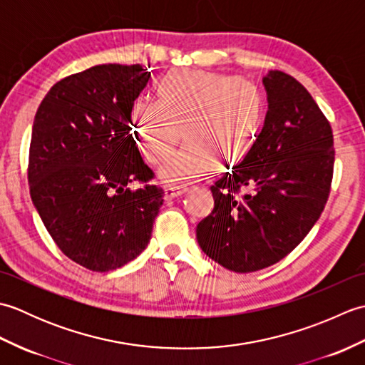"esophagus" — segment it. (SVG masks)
<instances>
[{
	"label": "esophagus",
	"mask_w": 365,
	"mask_h": 365,
	"mask_svg": "<svg viewBox=\"0 0 365 365\" xmlns=\"http://www.w3.org/2000/svg\"><path fill=\"white\" fill-rule=\"evenodd\" d=\"M187 190L185 188H177V187H166L165 188V199L170 200V199H175V197H180L183 196Z\"/></svg>",
	"instance_id": "34e87169"
}]
</instances>
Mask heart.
<instances>
[{
  "label": "heart",
  "instance_id": "heart-1",
  "mask_svg": "<svg viewBox=\"0 0 365 365\" xmlns=\"http://www.w3.org/2000/svg\"><path fill=\"white\" fill-rule=\"evenodd\" d=\"M157 96L136 98L130 115L139 149L152 165H161L180 138L187 139L160 170L169 185H190L213 169L237 168L257 143L265 120L260 89L234 75L173 71L158 81Z\"/></svg>",
  "mask_w": 365,
  "mask_h": 365
}]
</instances>
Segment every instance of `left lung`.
<instances>
[{
	"mask_svg": "<svg viewBox=\"0 0 365 365\" xmlns=\"http://www.w3.org/2000/svg\"><path fill=\"white\" fill-rule=\"evenodd\" d=\"M268 113L257 143L212 190L213 212L197 224L208 257L235 273H252L297 247L327 204L334 169L329 122L293 76H263Z\"/></svg>",
	"mask_w": 365,
	"mask_h": 365,
	"instance_id": "1",
	"label": "left lung"
}]
</instances>
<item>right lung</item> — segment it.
Wrapping results in <instances>:
<instances>
[{
	"label": "right lung",
	"instance_id": "right-lung-1",
	"mask_svg": "<svg viewBox=\"0 0 365 365\" xmlns=\"http://www.w3.org/2000/svg\"><path fill=\"white\" fill-rule=\"evenodd\" d=\"M150 72L102 64L67 76L36 113L29 145L31 199L54 243L78 265L105 273L150 242L165 191L149 185L130 111ZM144 181L131 190L128 185Z\"/></svg>",
	"mask_w": 365,
	"mask_h": 365
}]
</instances>
